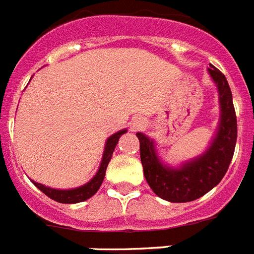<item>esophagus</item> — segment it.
I'll use <instances>...</instances> for the list:
<instances>
[{"instance_id": "obj_1", "label": "esophagus", "mask_w": 254, "mask_h": 254, "mask_svg": "<svg viewBox=\"0 0 254 254\" xmlns=\"http://www.w3.org/2000/svg\"><path fill=\"white\" fill-rule=\"evenodd\" d=\"M143 125H145L143 121H142L141 119H137V120L133 121V125H131V127H133V129H139V127H142Z\"/></svg>"}]
</instances>
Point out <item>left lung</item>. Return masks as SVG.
Returning a JSON list of instances; mask_svg holds the SVG:
<instances>
[{"label":"left lung","mask_w":254,"mask_h":254,"mask_svg":"<svg viewBox=\"0 0 254 254\" xmlns=\"http://www.w3.org/2000/svg\"><path fill=\"white\" fill-rule=\"evenodd\" d=\"M207 73L218 90L220 116L213 139L201 155L176 167L170 166L160 159L155 141L137 133L146 181L158 197L168 202H190L206 194L219 184L234 156L238 123L231 88L215 66L210 65Z\"/></svg>","instance_id":"left-lung-1"}]
</instances>
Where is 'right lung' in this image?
<instances>
[{
    "label": "right lung",
    "instance_id": "right-lung-1",
    "mask_svg": "<svg viewBox=\"0 0 254 254\" xmlns=\"http://www.w3.org/2000/svg\"><path fill=\"white\" fill-rule=\"evenodd\" d=\"M127 129H123V130L116 131L111 137L107 138L104 151H103L102 162H100L98 172L86 184L73 188V189H55V188L45 187V185L40 184V183H36L34 180L31 181L45 195H48L49 198L55 199V201L60 202V203H78V202H83L86 199L91 198L92 195L99 190L100 185L103 184V180H104V176H106L107 167H108V163L111 162V158H112V154L115 151V147L119 143V139H120L121 135L127 133Z\"/></svg>",
    "mask_w": 254,
    "mask_h": 254
}]
</instances>
